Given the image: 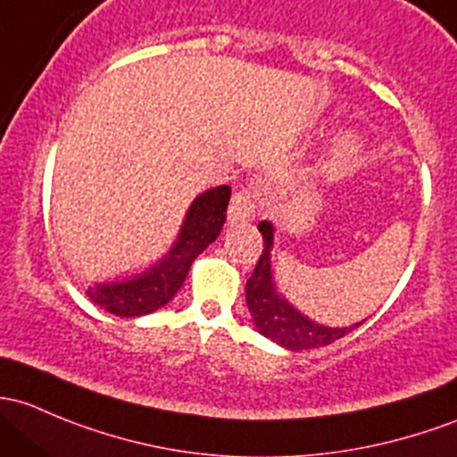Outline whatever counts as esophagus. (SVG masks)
<instances>
[{"label":"esophagus","mask_w":457,"mask_h":457,"mask_svg":"<svg viewBox=\"0 0 457 457\" xmlns=\"http://www.w3.org/2000/svg\"><path fill=\"white\" fill-rule=\"evenodd\" d=\"M253 214V195L249 190H238L234 192L232 201H229L228 219L232 225L247 223Z\"/></svg>","instance_id":"esophagus-1"}]
</instances>
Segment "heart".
<instances>
[{"mask_svg":"<svg viewBox=\"0 0 457 457\" xmlns=\"http://www.w3.org/2000/svg\"><path fill=\"white\" fill-rule=\"evenodd\" d=\"M354 151H357V144H354V140H350V137H345V140L339 142V155L344 157L354 155Z\"/></svg>","mask_w":457,"mask_h":457,"instance_id":"b5f03b06","label":"heart"}]
</instances>
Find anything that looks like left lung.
Returning a JSON list of instances; mask_svg holds the SVG:
<instances>
[{
	"mask_svg": "<svg viewBox=\"0 0 457 457\" xmlns=\"http://www.w3.org/2000/svg\"><path fill=\"white\" fill-rule=\"evenodd\" d=\"M258 229H261L262 241H265V249H262L261 258H258L256 269L249 276L245 297H247V306L249 313L253 317V324L267 339L285 345L289 350H309L337 342L344 335H348L350 330L363 324V321H359V324L345 326V328H330V326L317 324V321L302 315L297 309H293L289 302L278 293L276 282H273L271 276V225L262 220Z\"/></svg>",
	"mask_w": 457,
	"mask_h": 457,
	"instance_id": "obj_1",
	"label": "left lung"
}]
</instances>
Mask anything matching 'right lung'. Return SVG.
<instances>
[{
    "label": "right lung",
    "instance_id": "obj_1",
    "mask_svg": "<svg viewBox=\"0 0 457 457\" xmlns=\"http://www.w3.org/2000/svg\"><path fill=\"white\" fill-rule=\"evenodd\" d=\"M229 195V186H216L196 196L164 261L131 280L89 287V300L107 313L120 317H140L168 304L184 285L195 258L214 243L223 229Z\"/></svg>",
    "mask_w": 457,
    "mask_h": 457
}]
</instances>
